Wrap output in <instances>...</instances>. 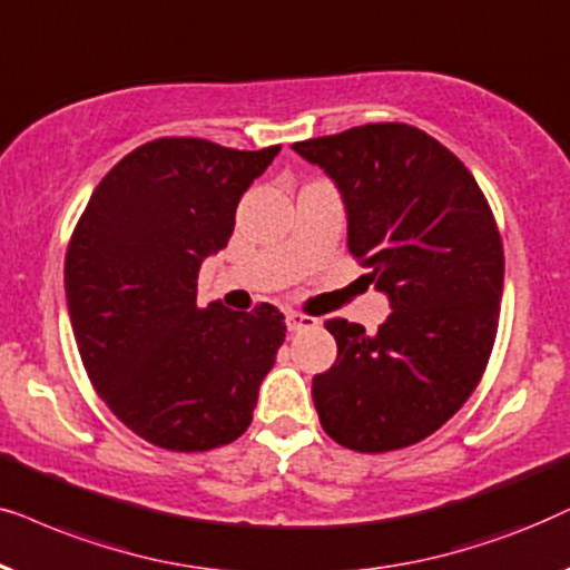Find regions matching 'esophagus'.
Listing matches in <instances>:
<instances>
[{
	"instance_id": "1",
	"label": "esophagus",
	"mask_w": 570,
	"mask_h": 570,
	"mask_svg": "<svg viewBox=\"0 0 570 570\" xmlns=\"http://www.w3.org/2000/svg\"><path fill=\"white\" fill-rule=\"evenodd\" d=\"M317 325V317L313 315H305V313H286V328L292 333H299V331H309Z\"/></svg>"
}]
</instances>
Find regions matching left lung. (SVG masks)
I'll return each mask as SVG.
<instances>
[{"label": "left lung", "instance_id": "left-lung-1", "mask_svg": "<svg viewBox=\"0 0 570 570\" xmlns=\"http://www.w3.org/2000/svg\"><path fill=\"white\" fill-rule=\"evenodd\" d=\"M336 181L348 253L389 294L375 333L325 321L338 354L313 377L323 430L360 453L406 449L472 396L495 344L503 242L472 171L404 121L292 146Z\"/></svg>", "mask_w": 570, "mask_h": 570}]
</instances>
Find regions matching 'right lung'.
Wrapping results in <instances>:
<instances>
[{"instance_id":"1","label":"right lung","mask_w":570,"mask_h":570,"mask_svg":"<svg viewBox=\"0 0 570 570\" xmlns=\"http://www.w3.org/2000/svg\"><path fill=\"white\" fill-rule=\"evenodd\" d=\"M278 150L150 140L98 181L75 226L65 292L80 360L117 420L158 449L210 451L253 422L284 315L200 307L197 273Z\"/></svg>"}]
</instances>
